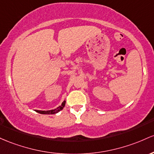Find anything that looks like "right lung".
Instances as JSON below:
<instances>
[{
	"instance_id": "right-lung-1",
	"label": "right lung",
	"mask_w": 154,
	"mask_h": 154,
	"mask_svg": "<svg viewBox=\"0 0 154 154\" xmlns=\"http://www.w3.org/2000/svg\"><path fill=\"white\" fill-rule=\"evenodd\" d=\"M65 101H63V103H62V105H60V106L57 107V108H55V109L50 110H36L35 111L37 112V113H41V114H55V113H58V112H60V110H63L64 107H65Z\"/></svg>"
}]
</instances>
